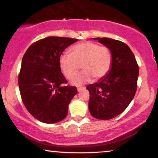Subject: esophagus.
Instances as JSON below:
<instances>
[{
    "label": "esophagus",
    "instance_id": "obj_1",
    "mask_svg": "<svg viewBox=\"0 0 158 158\" xmlns=\"http://www.w3.org/2000/svg\"><path fill=\"white\" fill-rule=\"evenodd\" d=\"M83 88H84V87H78V88H77V90L79 92V91H81V90H82Z\"/></svg>",
    "mask_w": 158,
    "mask_h": 158
}]
</instances>
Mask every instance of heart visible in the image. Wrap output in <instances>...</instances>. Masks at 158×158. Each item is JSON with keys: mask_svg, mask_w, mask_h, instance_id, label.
<instances>
[{"mask_svg": "<svg viewBox=\"0 0 158 158\" xmlns=\"http://www.w3.org/2000/svg\"><path fill=\"white\" fill-rule=\"evenodd\" d=\"M112 55L107 47L97 43L84 41L70 48V54L62 53L59 57V66L67 79H72L80 68L84 70L72 80V84L83 85L92 79L104 77L110 70Z\"/></svg>", "mask_w": 158, "mask_h": 158, "instance_id": "1", "label": "heart"}]
</instances>
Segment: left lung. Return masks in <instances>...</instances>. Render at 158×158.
<instances>
[{
    "label": "left lung",
    "mask_w": 158,
    "mask_h": 158,
    "mask_svg": "<svg viewBox=\"0 0 158 158\" xmlns=\"http://www.w3.org/2000/svg\"><path fill=\"white\" fill-rule=\"evenodd\" d=\"M110 50L112 64L104 77L88 85V108L94 118L110 119L125 110L135 97L139 68L128 45L109 38H93Z\"/></svg>",
    "instance_id": "obj_1"
}]
</instances>
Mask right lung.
I'll use <instances>...</instances> for the list:
<instances>
[{"label": "right lung", "instance_id": "1", "mask_svg": "<svg viewBox=\"0 0 158 158\" xmlns=\"http://www.w3.org/2000/svg\"><path fill=\"white\" fill-rule=\"evenodd\" d=\"M77 39L50 37L39 40L27 49L21 61L19 86L21 99L30 114L41 122L51 124L64 119L76 87L64 86L59 57Z\"/></svg>", "mask_w": 158, "mask_h": 158}]
</instances>
